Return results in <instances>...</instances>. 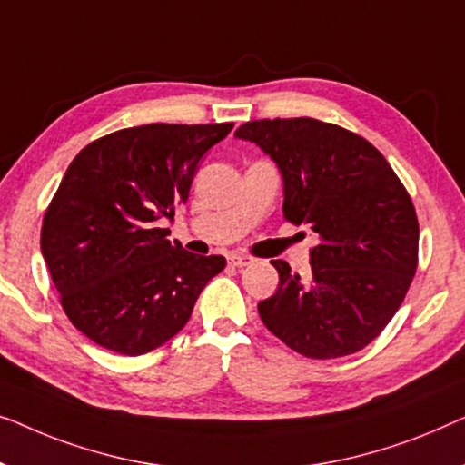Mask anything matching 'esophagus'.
I'll return each mask as SVG.
<instances>
[{
    "mask_svg": "<svg viewBox=\"0 0 465 465\" xmlns=\"http://www.w3.org/2000/svg\"><path fill=\"white\" fill-rule=\"evenodd\" d=\"M252 263H254V259L248 257V254H232L230 257V265H233V267H246Z\"/></svg>",
    "mask_w": 465,
    "mask_h": 465,
    "instance_id": "obj_1",
    "label": "esophagus"
}]
</instances>
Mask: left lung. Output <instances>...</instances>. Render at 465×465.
<instances>
[{"label": "left lung", "mask_w": 465, "mask_h": 465, "mask_svg": "<svg viewBox=\"0 0 465 465\" xmlns=\"http://www.w3.org/2000/svg\"><path fill=\"white\" fill-rule=\"evenodd\" d=\"M276 162L284 219L310 225L312 276L286 261L276 295L259 316L280 341L313 361L366 348L394 318L417 272L420 221L413 200L364 136L313 117L252 120L235 130Z\"/></svg>", "instance_id": "1"}]
</instances>
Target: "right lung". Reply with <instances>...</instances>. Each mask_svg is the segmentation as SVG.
Segmentation results:
<instances>
[{"label": "right lung", "mask_w": 465, "mask_h": 465, "mask_svg": "<svg viewBox=\"0 0 465 465\" xmlns=\"http://www.w3.org/2000/svg\"><path fill=\"white\" fill-rule=\"evenodd\" d=\"M225 124H147L82 149L42 223V254L71 324L124 356L147 354L192 316L221 254L187 252L155 227L189 198L195 168Z\"/></svg>", "instance_id": "add662e5"}]
</instances>
